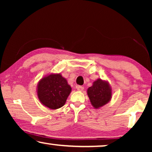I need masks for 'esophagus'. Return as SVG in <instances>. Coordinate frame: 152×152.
I'll return each instance as SVG.
<instances>
[{
  "mask_svg": "<svg viewBox=\"0 0 152 152\" xmlns=\"http://www.w3.org/2000/svg\"><path fill=\"white\" fill-rule=\"evenodd\" d=\"M77 90L79 91H82L83 90H84V86H77Z\"/></svg>",
  "mask_w": 152,
  "mask_h": 152,
  "instance_id": "esophagus-1",
  "label": "esophagus"
}]
</instances>
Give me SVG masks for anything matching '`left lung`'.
I'll return each mask as SVG.
<instances>
[{
    "label": "left lung",
    "instance_id": "1",
    "mask_svg": "<svg viewBox=\"0 0 152 152\" xmlns=\"http://www.w3.org/2000/svg\"><path fill=\"white\" fill-rule=\"evenodd\" d=\"M87 94L93 107L99 109L111 100L112 89L107 81L97 79L87 89Z\"/></svg>",
    "mask_w": 152,
    "mask_h": 152
}]
</instances>
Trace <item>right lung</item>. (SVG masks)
Returning a JSON list of instances; mask_svg holds the SVG:
<instances>
[{
    "mask_svg": "<svg viewBox=\"0 0 152 152\" xmlns=\"http://www.w3.org/2000/svg\"><path fill=\"white\" fill-rule=\"evenodd\" d=\"M71 87L60 73H51L41 78L37 88L39 101L50 109H57L65 104Z\"/></svg>",
    "mask_w": 152,
    "mask_h": 152,
    "instance_id": "add662e5",
    "label": "right lung"
}]
</instances>
